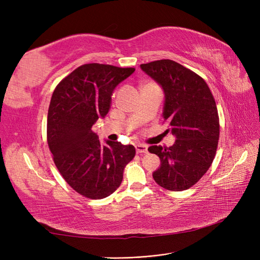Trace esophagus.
I'll list each match as a JSON object with an SVG mask.
<instances>
[{"label": "esophagus", "mask_w": 260, "mask_h": 260, "mask_svg": "<svg viewBox=\"0 0 260 260\" xmlns=\"http://www.w3.org/2000/svg\"><path fill=\"white\" fill-rule=\"evenodd\" d=\"M136 151H137L138 154H140V153L146 154L147 153V146L144 145V144H137L136 145Z\"/></svg>", "instance_id": "esophagus-1"}]
</instances>
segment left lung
Masks as SVG:
<instances>
[{
    "mask_svg": "<svg viewBox=\"0 0 260 260\" xmlns=\"http://www.w3.org/2000/svg\"><path fill=\"white\" fill-rule=\"evenodd\" d=\"M165 93L162 117L176 137L170 147L152 145L160 159L153 172L156 183L169 191L190 188L206 174L215 158L219 117L214 96L202 77L171 59L140 65Z\"/></svg>",
    "mask_w": 260,
    "mask_h": 260,
    "instance_id": "1",
    "label": "left lung"
}]
</instances>
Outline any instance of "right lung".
I'll return each instance as SVG.
<instances>
[{
    "mask_svg": "<svg viewBox=\"0 0 260 260\" xmlns=\"http://www.w3.org/2000/svg\"><path fill=\"white\" fill-rule=\"evenodd\" d=\"M135 68L85 64L55 88L48 113V144L55 165L76 192L92 200L113 194L123 169L136 155L133 145L106 141L102 145L93 124L104 118L116 86Z\"/></svg>",
    "mask_w": 260,
    "mask_h": 260,
    "instance_id": "right-lung-1",
    "label": "right lung"
}]
</instances>
